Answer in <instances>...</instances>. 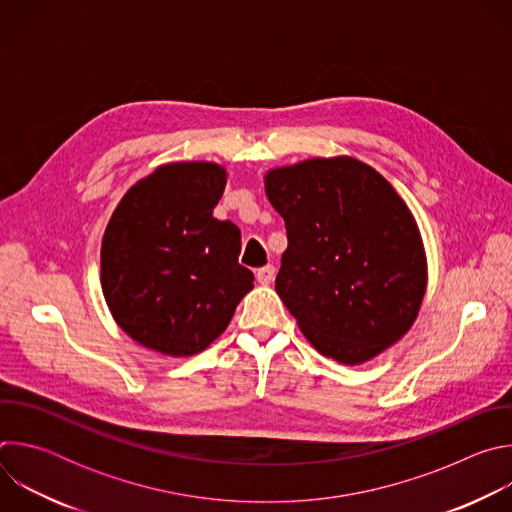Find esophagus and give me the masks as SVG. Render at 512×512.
<instances>
[{
  "label": "esophagus",
  "instance_id": "obj_1",
  "mask_svg": "<svg viewBox=\"0 0 512 512\" xmlns=\"http://www.w3.org/2000/svg\"><path fill=\"white\" fill-rule=\"evenodd\" d=\"M255 277H257V281H259L261 285H267V283H271L273 277H275V267H273V265H265V267L257 269Z\"/></svg>",
  "mask_w": 512,
  "mask_h": 512
}]
</instances>
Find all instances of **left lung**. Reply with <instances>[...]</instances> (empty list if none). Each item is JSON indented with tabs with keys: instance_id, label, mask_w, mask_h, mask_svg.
Segmentation results:
<instances>
[{
	"instance_id": "obj_1",
	"label": "left lung",
	"mask_w": 512,
	"mask_h": 512,
	"mask_svg": "<svg viewBox=\"0 0 512 512\" xmlns=\"http://www.w3.org/2000/svg\"><path fill=\"white\" fill-rule=\"evenodd\" d=\"M265 194L287 231L275 291L310 344L342 364L393 346L427 285L421 235L395 188L338 156L269 170Z\"/></svg>"
}]
</instances>
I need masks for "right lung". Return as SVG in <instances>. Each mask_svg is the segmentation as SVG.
Returning a JSON list of instances; mask_svg holds the SVG:
<instances>
[{
	"mask_svg": "<svg viewBox=\"0 0 512 512\" xmlns=\"http://www.w3.org/2000/svg\"><path fill=\"white\" fill-rule=\"evenodd\" d=\"M225 186L218 164H164L117 204L101 245V285L115 322L141 346L202 352L253 289V273L239 265V227L212 216Z\"/></svg>",
	"mask_w": 512,
	"mask_h": 512,
	"instance_id": "right-lung-1",
	"label": "right lung"
}]
</instances>
